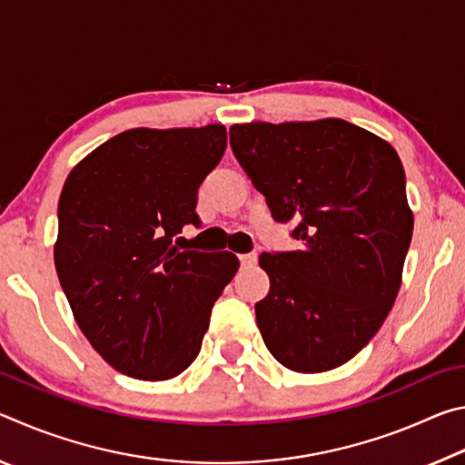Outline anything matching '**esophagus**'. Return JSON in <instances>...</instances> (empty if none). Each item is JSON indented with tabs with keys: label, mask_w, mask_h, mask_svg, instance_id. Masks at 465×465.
Returning a JSON list of instances; mask_svg holds the SVG:
<instances>
[{
	"label": "esophagus",
	"mask_w": 465,
	"mask_h": 465,
	"mask_svg": "<svg viewBox=\"0 0 465 465\" xmlns=\"http://www.w3.org/2000/svg\"><path fill=\"white\" fill-rule=\"evenodd\" d=\"M240 264L242 266H254L256 264V254H254V252H248V254H240Z\"/></svg>",
	"instance_id": "esophagus-1"
}]
</instances>
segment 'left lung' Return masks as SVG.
Here are the masks:
<instances>
[{
  "instance_id": "1",
  "label": "left lung",
  "mask_w": 465,
  "mask_h": 465,
  "mask_svg": "<svg viewBox=\"0 0 465 465\" xmlns=\"http://www.w3.org/2000/svg\"><path fill=\"white\" fill-rule=\"evenodd\" d=\"M230 143L274 222H293L303 246L258 261L271 279L256 303L266 349L297 373L344 365L402 282L414 215L396 149L342 119L233 124Z\"/></svg>"
}]
</instances>
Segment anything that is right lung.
I'll return each instance as SVG.
<instances>
[{"label":"right lung","mask_w":465,"mask_h":465,"mask_svg":"<svg viewBox=\"0 0 465 465\" xmlns=\"http://www.w3.org/2000/svg\"><path fill=\"white\" fill-rule=\"evenodd\" d=\"M227 145L223 124L131 129L69 172L54 269L77 326L110 367L145 381L193 363L233 279L232 252L178 248L196 193Z\"/></svg>","instance_id":"add662e5"}]
</instances>
